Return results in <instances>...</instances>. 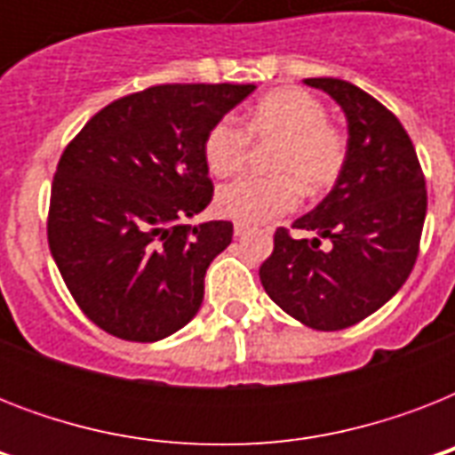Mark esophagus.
<instances>
[{
    "label": "esophagus",
    "instance_id": "obj_1",
    "mask_svg": "<svg viewBox=\"0 0 455 455\" xmlns=\"http://www.w3.org/2000/svg\"><path fill=\"white\" fill-rule=\"evenodd\" d=\"M248 231H250V227H248V224H243V221H235V224H234V234L235 235L248 234Z\"/></svg>",
    "mask_w": 455,
    "mask_h": 455
}]
</instances>
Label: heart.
<instances>
[{"label":"heart","instance_id":"heart-1","mask_svg":"<svg viewBox=\"0 0 455 455\" xmlns=\"http://www.w3.org/2000/svg\"><path fill=\"white\" fill-rule=\"evenodd\" d=\"M245 127L221 117L203 144L207 170L214 177H234L248 164L255 144H274L267 167L269 177H245L217 193L224 217L257 224L292 212L299 198H318L338 184L347 164L345 132L328 123V110L316 96L295 87L262 96L245 113Z\"/></svg>","mask_w":455,"mask_h":455}]
</instances>
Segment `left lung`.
Returning a JSON list of instances; mask_svg holds the SVG:
<instances>
[{
    "instance_id": "left-lung-1",
    "label": "left lung",
    "mask_w": 455,
    "mask_h": 455,
    "mask_svg": "<svg viewBox=\"0 0 455 455\" xmlns=\"http://www.w3.org/2000/svg\"><path fill=\"white\" fill-rule=\"evenodd\" d=\"M304 82L345 110L347 164L332 191L292 224L314 238L276 228L259 281L304 325L342 331L406 283L420 250L427 191L416 148L392 110L345 80Z\"/></svg>"
}]
</instances>
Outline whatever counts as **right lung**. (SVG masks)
<instances>
[{
	"mask_svg": "<svg viewBox=\"0 0 455 455\" xmlns=\"http://www.w3.org/2000/svg\"><path fill=\"white\" fill-rule=\"evenodd\" d=\"M255 84H156L101 108L66 146L46 238L68 291L101 331L156 342L200 309L231 221L184 224L214 186L205 134Z\"/></svg>",
	"mask_w": 455,
	"mask_h": 455,
	"instance_id": "right-lung-1",
	"label": "right lung"
}]
</instances>
